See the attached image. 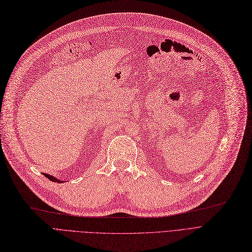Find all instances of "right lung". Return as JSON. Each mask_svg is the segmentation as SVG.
Listing matches in <instances>:
<instances>
[{"mask_svg":"<svg viewBox=\"0 0 252 252\" xmlns=\"http://www.w3.org/2000/svg\"><path fill=\"white\" fill-rule=\"evenodd\" d=\"M43 175L45 176V178H48L50 181H52V182H56V183H63V181H60V180H58V179H56L55 176H53V175L46 174V173H43Z\"/></svg>","mask_w":252,"mask_h":252,"instance_id":"1","label":"right lung"}]
</instances>
